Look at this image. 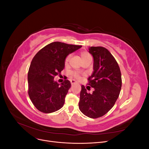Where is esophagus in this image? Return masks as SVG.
<instances>
[{
  "label": "esophagus",
  "instance_id": "esophagus-1",
  "mask_svg": "<svg viewBox=\"0 0 149 149\" xmlns=\"http://www.w3.org/2000/svg\"><path fill=\"white\" fill-rule=\"evenodd\" d=\"M75 83H76V81H74V80H71V84L73 85V84H75Z\"/></svg>",
  "mask_w": 149,
  "mask_h": 149
}]
</instances>
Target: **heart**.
I'll list each match as a JSON object with an SVG mask.
<instances>
[{"instance_id": "obj_1", "label": "heart", "mask_w": 149, "mask_h": 149, "mask_svg": "<svg viewBox=\"0 0 149 149\" xmlns=\"http://www.w3.org/2000/svg\"><path fill=\"white\" fill-rule=\"evenodd\" d=\"M81 57L82 61H83L86 59H87V58H91V56L89 53L86 52H83L81 53ZM70 58H71L70 55H68L66 57L65 60V65H67L68 64V63H69L70 60ZM71 76H73V77L75 78L76 79H79L81 78V76H80V74H79L78 72H77V71H72V72H71Z\"/></svg>"}]
</instances>
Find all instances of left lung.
<instances>
[{
    "mask_svg": "<svg viewBox=\"0 0 149 149\" xmlns=\"http://www.w3.org/2000/svg\"><path fill=\"white\" fill-rule=\"evenodd\" d=\"M89 52L94 58V72L88 79V84L94 90L92 94L88 93L84 86H81L79 108L85 116L96 119L105 115L115 104L122 78L118 62L107 49L91 47Z\"/></svg>",
    "mask_w": 149,
    "mask_h": 149,
    "instance_id": "8db88e82",
    "label": "left lung"
}]
</instances>
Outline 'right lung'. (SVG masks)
<instances>
[{
	"instance_id": "right-lung-1",
	"label": "right lung",
	"mask_w": 149,
	"mask_h": 149,
	"mask_svg": "<svg viewBox=\"0 0 149 149\" xmlns=\"http://www.w3.org/2000/svg\"><path fill=\"white\" fill-rule=\"evenodd\" d=\"M81 47L52 42L33 57L28 73V93L33 105L40 112L51 113L63 106L71 83L66 79L60 85L53 79L64 69L66 57Z\"/></svg>"
}]
</instances>
